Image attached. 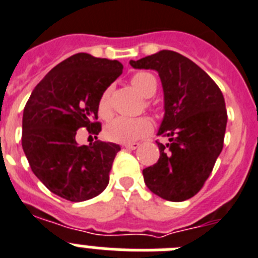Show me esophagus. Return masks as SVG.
Here are the masks:
<instances>
[{"mask_svg": "<svg viewBox=\"0 0 258 258\" xmlns=\"http://www.w3.org/2000/svg\"><path fill=\"white\" fill-rule=\"evenodd\" d=\"M123 146L126 148V149L135 150V149H138L139 146H140V144H139V143H128V144H124Z\"/></svg>", "mask_w": 258, "mask_h": 258, "instance_id": "1", "label": "esophagus"}]
</instances>
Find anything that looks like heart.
Returning <instances> with one entry per match:
<instances>
[{"label": "heart", "instance_id": "1", "mask_svg": "<svg viewBox=\"0 0 258 258\" xmlns=\"http://www.w3.org/2000/svg\"><path fill=\"white\" fill-rule=\"evenodd\" d=\"M131 85L138 90L144 97H152L157 91V80L148 72H139L131 77ZM112 89L106 87L101 92L97 101V112L103 119L112 117ZM152 130V122L149 118H126L117 117L105 127V136L108 140L114 143H132L145 136Z\"/></svg>", "mask_w": 258, "mask_h": 258}]
</instances>
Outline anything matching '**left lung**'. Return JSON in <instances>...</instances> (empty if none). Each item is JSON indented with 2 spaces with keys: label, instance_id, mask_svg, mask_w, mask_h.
I'll list each match as a JSON object with an SVG mask.
<instances>
[{
  "label": "left lung",
  "instance_id": "obj_1",
  "mask_svg": "<svg viewBox=\"0 0 258 258\" xmlns=\"http://www.w3.org/2000/svg\"><path fill=\"white\" fill-rule=\"evenodd\" d=\"M136 69H153L161 78L164 117L158 135L159 159L143 169L144 181L155 196L182 202L203 187L224 146L227 113L224 95L196 62L175 51L162 50L140 60Z\"/></svg>",
  "mask_w": 258,
  "mask_h": 258
}]
</instances>
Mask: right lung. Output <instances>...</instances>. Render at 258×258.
<instances>
[{
    "instance_id": "obj_1",
    "label": "right lung",
    "mask_w": 258,
    "mask_h": 258,
    "mask_svg": "<svg viewBox=\"0 0 258 258\" xmlns=\"http://www.w3.org/2000/svg\"><path fill=\"white\" fill-rule=\"evenodd\" d=\"M123 71L118 60L80 52L51 69L34 87L23 113L22 146L38 180L56 196L83 202L99 196L120 150L114 143L78 145L77 130L101 131L97 101Z\"/></svg>"
}]
</instances>
